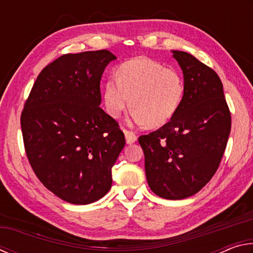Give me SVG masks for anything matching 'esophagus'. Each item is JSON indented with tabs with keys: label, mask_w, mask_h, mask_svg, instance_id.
I'll use <instances>...</instances> for the list:
<instances>
[{
	"label": "esophagus",
	"mask_w": 253,
	"mask_h": 253,
	"mask_svg": "<svg viewBox=\"0 0 253 253\" xmlns=\"http://www.w3.org/2000/svg\"><path fill=\"white\" fill-rule=\"evenodd\" d=\"M125 132V137H126V142L128 145H130L132 143H135L137 140V136L134 134L132 131H128V130H124Z\"/></svg>",
	"instance_id": "esophagus-1"
}]
</instances>
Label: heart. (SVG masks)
<instances>
[{
	"label": "heart",
	"instance_id": "obj_1",
	"mask_svg": "<svg viewBox=\"0 0 253 253\" xmlns=\"http://www.w3.org/2000/svg\"><path fill=\"white\" fill-rule=\"evenodd\" d=\"M116 79L110 78L105 84L107 113L118 118L129 104L131 121L136 125H164L176 113L184 95L181 74L148 58L123 63Z\"/></svg>",
	"mask_w": 253,
	"mask_h": 253
}]
</instances>
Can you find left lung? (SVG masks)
<instances>
[{
  "label": "left lung",
  "instance_id": "left-lung-1",
  "mask_svg": "<svg viewBox=\"0 0 253 253\" xmlns=\"http://www.w3.org/2000/svg\"><path fill=\"white\" fill-rule=\"evenodd\" d=\"M183 71L184 95L160 129L138 138L148 185L166 200H183L205 186L219 168L231 131L223 84L211 68L172 50Z\"/></svg>",
  "mask_w": 253,
  "mask_h": 253
}]
</instances>
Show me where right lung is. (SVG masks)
<instances>
[{"label": "right lung", "instance_id": "add662e5", "mask_svg": "<svg viewBox=\"0 0 253 253\" xmlns=\"http://www.w3.org/2000/svg\"><path fill=\"white\" fill-rule=\"evenodd\" d=\"M117 58L108 50L65 54L40 72L21 115L30 164L66 202L89 204L111 187L125 136L100 108V79Z\"/></svg>", "mask_w": 253, "mask_h": 253}]
</instances>
